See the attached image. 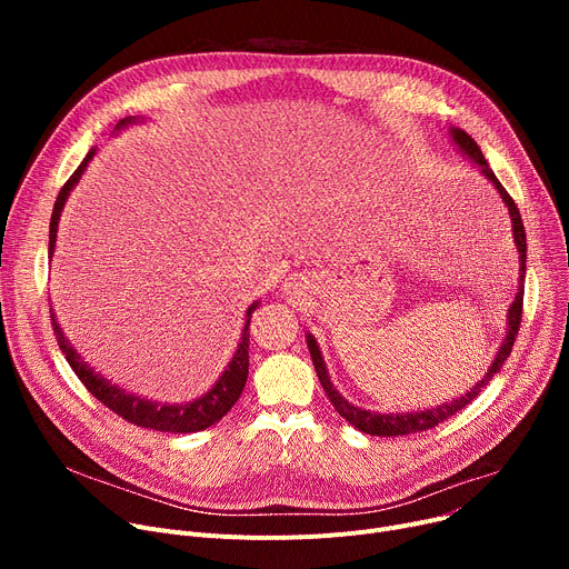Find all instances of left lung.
<instances>
[{"instance_id":"1","label":"left lung","mask_w":569,"mask_h":569,"mask_svg":"<svg viewBox=\"0 0 569 569\" xmlns=\"http://www.w3.org/2000/svg\"><path fill=\"white\" fill-rule=\"evenodd\" d=\"M452 140L457 142V147L461 149V152L472 159L477 166L482 168V172L491 179L493 187L498 189L500 198L505 200L507 209H510V217H512V232H515V242H517V249H519V260H521V283H519V292H517V300L515 305L510 307V316H507V337L502 339V346L496 355V360L491 362L489 371L485 373V378L477 382L472 390L450 403H442V406H436L431 410H420V412H399V415H390V412H371V410H362L357 408L352 403H348L337 390L335 385L330 382V376H327V369H325V362H322V355L318 350V343L311 335H307V343H309V352H311V360H313V367H316V373H318V380L322 385V390L327 395V399L332 401V406L337 408V412L343 417V420H348L355 429H360L369 436H408V433H420V431H429L433 427H438L440 422L450 420L452 415H457L461 408H466L475 397H480V392H485V387L489 385V380L502 369L505 360L510 357L512 352V346L517 341V335H519V327H521V313H523V281H526V230H523V221H521V214H519V207L517 202L512 200V196L505 191V187L498 182V177L493 174V170L489 168L482 149L477 147V142L461 129H452Z\"/></svg>"}]
</instances>
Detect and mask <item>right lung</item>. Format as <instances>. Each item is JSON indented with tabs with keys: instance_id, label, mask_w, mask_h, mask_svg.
<instances>
[{
	"instance_id": "right-lung-1",
	"label": "right lung",
	"mask_w": 569,
	"mask_h": 569,
	"mask_svg": "<svg viewBox=\"0 0 569 569\" xmlns=\"http://www.w3.org/2000/svg\"><path fill=\"white\" fill-rule=\"evenodd\" d=\"M129 122H133L131 117L122 119V122L117 124V129L127 127ZM92 157H94V149H89V154L82 159L78 170L67 179V184L62 187V191H59V196L54 200L52 217H50V244H48L50 256L54 251L59 214H62V207H64L71 189L78 184L80 174L84 172V168ZM256 307H258V302L249 307L242 341H239L237 352L232 355L228 369L221 373L217 385L204 397H200L191 403H179V406H163V403H154V401H144L140 397H133V395H127L124 390H119L117 385H110L106 378L94 373L80 360V355L64 339L62 330H59L52 309H50V320H52L54 339H57L59 348H62L73 373L106 408H110L114 415L122 417V420H127L136 427H142V429H154V431H163V433H196V431H202L207 427L217 425L221 417L237 403L239 395H242V390H244L247 376H249V322H251V313L256 311Z\"/></svg>"
}]
</instances>
